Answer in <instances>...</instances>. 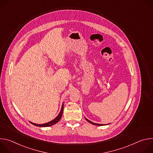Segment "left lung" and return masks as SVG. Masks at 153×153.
Returning a JSON list of instances; mask_svg holds the SVG:
<instances>
[{
	"instance_id": "left-lung-1",
	"label": "left lung",
	"mask_w": 153,
	"mask_h": 153,
	"mask_svg": "<svg viewBox=\"0 0 153 153\" xmlns=\"http://www.w3.org/2000/svg\"><path fill=\"white\" fill-rule=\"evenodd\" d=\"M85 119H86L87 121H88L89 123H91V124H93V125H97V126H103V125H106V124H99V123H94V122H91V121L89 120L88 119H87L86 118H85ZM106 125H108V124H106Z\"/></svg>"
}]
</instances>
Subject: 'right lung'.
<instances>
[{"mask_svg": "<svg viewBox=\"0 0 153 153\" xmlns=\"http://www.w3.org/2000/svg\"><path fill=\"white\" fill-rule=\"evenodd\" d=\"M63 103H62V107H61V110H60V113H59V114L57 115V116L53 120H52L51 121L49 122H47V123H43V124H37V123H33V122H31L33 125H35V126H39V127H48V126H51L56 123H57L61 119L62 117V113H63Z\"/></svg>", "mask_w": 153, "mask_h": 153, "instance_id": "obj_1", "label": "right lung"}]
</instances>
